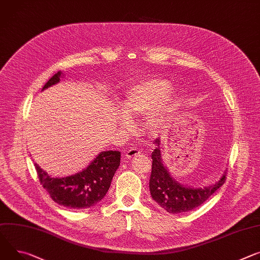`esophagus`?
Listing matches in <instances>:
<instances>
[{
    "instance_id": "esophagus-1",
    "label": "esophagus",
    "mask_w": 260,
    "mask_h": 260,
    "mask_svg": "<svg viewBox=\"0 0 260 260\" xmlns=\"http://www.w3.org/2000/svg\"><path fill=\"white\" fill-rule=\"evenodd\" d=\"M140 154V150L138 149V148H136V147H134V148H131V149H128L127 151H126V157L127 158H132V157H136L137 155H139Z\"/></svg>"
}]
</instances>
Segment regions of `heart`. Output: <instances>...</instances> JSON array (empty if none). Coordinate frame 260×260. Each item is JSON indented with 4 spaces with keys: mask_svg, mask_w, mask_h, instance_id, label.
Wrapping results in <instances>:
<instances>
[{
    "mask_svg": "<svg viewBox=\"0 0 260 260\" xmlns=\"http://www.w3.org/2000/svg\"><path fill=\"white\" fill-rule=\"evenodd\" d=\"M171 89L170 83L159 79H151L132 87L125 94L122 110L127 118H138L148 115L146 127L156 131L162 119L166 108L162 101Z\"/></svg>",
    "mask_w": 260,
    "mask_h": 260,
    "instance_id": "obj_1",
    "label": "heart"
}]
</instances>
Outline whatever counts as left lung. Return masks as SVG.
Wrapping results in <instances>:
<instances>
[{
    "mask_svg": "<svg viewBox=\"0 0 260 260\" xmlns=\"http://www.w3.org/2000/svg\"><path fill=\"white\" fill-rule=\"evenodd\" d=\"M153 144L156 148L151 154L152 166L149 190L152 199L170 214L187 212L200 206L225 183L226 174L214 185L203 188L181 185L171 177L166 167H164L159 152V139H155Z\"/></svg>",
    "mask_w": 260,
    "mask_h": 260,
    "instance_id": "8db88e82",
    "label": "left lung"
}]
</instances>
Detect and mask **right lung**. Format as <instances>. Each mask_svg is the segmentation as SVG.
<instances>
[{
	"mask_svg": "<svg viewBox=\"0 0 260 260\" xmlns=\"http://www.w3.org/2000/svg\"><path fill=\"white\" fill-rule=\"evenodd\" d=\"M62 76L55 74L43 89L57 84ZM120 165V152H101L89 166L75 175L54 178L34 164L40 184L58 204L70 209L89 208L99 203L109 191L113 176Z\"/></svg>",
	"mask_w": 260,
	"mask_h": 260,
	"instance_id": "add662e5",
	"label": "right lung"
}]
</instances>
